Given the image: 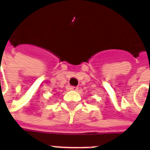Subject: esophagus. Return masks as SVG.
Returning a JSON list of instances; mask_svg holds the SVG:
<instances>
[{
	"label": "esophagus",
	"mask_w": 150,
	"mask_h": 150,
	"mask_svg": "<svg viewBox=\"0 0 150 150\" xmlns=\"http://www.w3.org/2000/svg\"><path fill=\"white\" fill-rule=\"evenodd\" d=\"M69 89L72 90V91H77L78 90V87H76V86H70Z\"/></svg>",
	"instance_id": "1"
}]
</instances>
